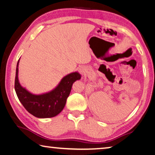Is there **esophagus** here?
<instances>
[{"label":"esophagus","mask_w":155,"mask_h":155,"mask_svg":"<svg viewBox=\"0 0 155 155\" xmlns=\"http://www.w3.org/2000/svg\"><path fill=\"white\" fill-rule=\"evenodd\" d=\"M78 72H79L81 74H84L86 72V68L85 67H80L78 68Z\"/></svg>","instance_id":"34e87169"}]
</instances>
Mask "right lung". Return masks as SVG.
<instances>
[{
  "instance_id": "obj_1",
  "label": "right lung",
  "mask_w": 155,
  "mask_h": 155,
  "mask_svg": "<svg viewBox=\"0 0 155 155\" xmlns=\"http://www.w3.org/2000/svg\"><path fill=\"white\" fill-rule=\"evenodd\" d=\"M18 60L15 78V90L19 101L27 111L39 118H48L56 116L64 109L68 97L71 91L72 84L81 78L77 72L70 73L62 78L57 87L40 95L30 93L22 87L18 80Z\"/></svg>"
}]
</instances>
